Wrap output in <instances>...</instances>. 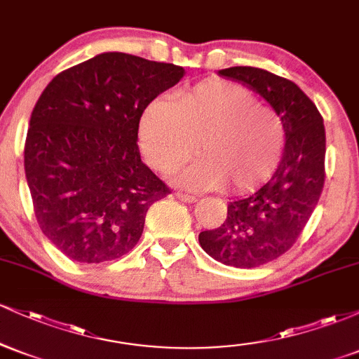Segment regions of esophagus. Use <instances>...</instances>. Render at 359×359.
I'll return each mask as SVG.
<instances>
[{
	"mask_svg": "<svg viewBox=\"0 0 359 359\" xmlns=\"http://www.w3.org/2000/svg\"><path fill=\"white\" fill-rule=\"evenodd\" d=\"M177 199L182 201V203H196L197 196H192V194H185V192H177L175 194Z\"/></svg>",
	"mask_w": 359,
	"mask_h": 359,
	"instance_id": "34e87169",
	"label": "esophagus"
}]
</instances>
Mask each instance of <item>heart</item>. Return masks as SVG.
I'll list each match as a JSON object with an SVG mask.
<instances>
[{"mask_svg": "<svg viewBox=\"0 0 359 359\" xmlns=\"http://www.w3.org/2000/svg\"><path fill=\"white\" fill-rule=\"evenodd\" d=\"M138 142L147 162L172 174L199 148V160L177 177L187 189L240 194L258 187L278 165L285 128L275 109L259 104L245 86L209 79L180 90L168 102L143 109Z\"/></svg>", "mask_w": 359, "mask_h": 359, "instance_id": "obj_1", "label": "heart"}]
</instances>
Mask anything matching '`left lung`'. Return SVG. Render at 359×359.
I'll return each mask as SVG.
<instances>
[{"mask_svg": "<svg viewBox=\"0 0 359 359\" xmlns=\"http://www.w3.org/2000/svg\"><path fill=\"white\" fill-rule=\"evenodd\" d=\"M219 76L257 90L278 113L285 150L271 179L228 204L219 228L199 234L209 257L236 269H255L294 246L319 203L325 180V130L316 104L295 82L257 67H229Z\"/></svg>", "mask_w": 359, "mask_h": 359, "instance_id": "obj_1", "label": "left lung"}]
</instances>
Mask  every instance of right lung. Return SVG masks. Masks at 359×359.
Listing matches in <instances>:
<instances>
[{"instance_id":"1","label":"right lung","mask_w":359,"mask_h":359,"mask_svg":"<svg viewBox=\"0 0 359 359\" xmlns=\"http://www.w3.org/2000/svg\"><path fill=\"white\" fill-rule=\"evenodd\" d=\"M184 69L106 52L57 74L32 111L25 175L36 222L65 257L102 263L133 250L170 189L142 162L138 123Z\"/></svg>"}]
</instances>
